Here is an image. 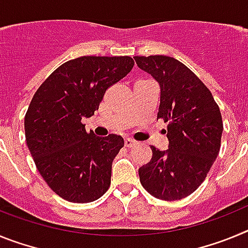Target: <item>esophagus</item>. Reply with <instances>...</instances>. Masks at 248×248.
Returning <instances> with one entry per match:
<instances>
[{
	"instance_id": "34e87169",
	"label": "esophagus",
	"mask_w": 248,
	"mask_h": 248,
	"mask_svg": "<svg viewBox=\"0 0 248 248\" xmlns=\"http://www.w3.org/2000/svg\"><path fill=\"white\" fill-rule=\"evenodd\" d=\"M124 144H125L126 148H133L134 145H137V141L133 139H130V138H126V139L124 140Z\"/></svg>"
}]
</instances>
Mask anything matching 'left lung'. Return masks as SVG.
I'll return each mask as SVG.
<instances>
[{
	"mask_svg": "<svg viewBox=\"0 0 248 248\" xmlns=\"http://www.w3.org/2000/svg\"><path fill=\"white\" fill-rule=\"evenodd\" d=\"M134 59L160 84L157 119L168 123L169 139L165 151L150 146L153 156L139 169L140 183L154 198L181 200L202 184L217 157L223 130L220 108L209 88L177 59Z\"/></svg>",
	"mask_w": 248,
	"mask_h": 248,
	"instance_id": "8db88e82",
	"label": "left lung"
}]
</instances>
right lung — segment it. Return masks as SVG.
Here are the masks:
<instances>
[{"label": "right lung", "instance_id": "add662e5", "mask_svg": "<svg viewBox=\"0 0 248 248\" xmlns=\"http://www.w3.org/2000/svg\"><path fill=\"white\" fill-rule=\"evenodd\" d=\"M131 57L84 56L59 65L41 84L25 117L27 146L46 183L71 202L97 200L110 186L111 164L124 139L87 133L83 118L105 91L131 71Z\"/></svg>", "mask_w": 248, "mask_h": 248}]
</instances>
